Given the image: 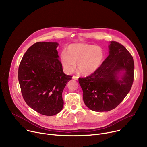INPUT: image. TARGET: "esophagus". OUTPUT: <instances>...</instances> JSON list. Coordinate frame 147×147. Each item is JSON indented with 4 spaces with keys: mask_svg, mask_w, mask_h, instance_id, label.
<instances>
[{
    "mask_svg": "<svg viewBox=\"0 0 147 147\" xmlns=\"http://www.w3.org/2000/svg\"><path fill=\"white\" fill-rule=\"evenodd\" d=\"M73 79H74V80H78V76H73Z\"/></svg>",
    "mask_w": 147,
    "mask_h": 147,
    "instance_id": "34e87169",
    "label": "esophagus"
}]
</instances>
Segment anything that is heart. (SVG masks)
Wrapping results in <instances>:
<instances>
[{"mask_svg": "<svg viewBox=\"0 0 147 147\" xmlns=\"http://www.w3.org/2000/svg\"><path fill=\"white\" fill-rule=\"evenodd\" d=\"M102 49L94 45L74 44L69 45L65 53H62L61 63L66 73L73 72L77 63L78 71L83 76L95 72L104 59Z\"/></svg>", "mask_w": 147, "mask_h": 147, "instance_id": "obj_1", "label": "heart"}]
</instances>
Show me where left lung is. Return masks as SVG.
Wrapping results in <instances>:
<instances>
[{
  "label": "left lung",
  "instance_id": "1",
  "mask_svg": "<svg viewBox=\"0 0 147 147\" xmlns=\"http://www.w3.org/2000/svg\"><path fill=\"white\" fill-rule=\"evenodd\" d=\"M109 55L97 70L79 78L83 92V101L91 110L109 111L117 107L132 88L134 76L132 56L123 45L110 42ZM125 73L119 80L117 75Z\"/></svg>",
  "mask_w": 147,
  "mask_h": 147
}]
</instances>
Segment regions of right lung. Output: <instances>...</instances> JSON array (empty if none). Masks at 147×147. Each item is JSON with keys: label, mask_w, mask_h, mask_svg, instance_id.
<instances>
[{"label": "right lung", "mask_w": 147, "mask_h": 147, "mask_svg": "<svg viewBox=\"0 0 147 147\" xmlns=\"http://www.w3.org/2000/svg\"><path fill=\"white\" fill-rule=\"evenodd\" d=\"M57 42H37L27 49L18 68V81L26 104L37 113L54 115L63 109L62 93L72 76L65 74Z\"/></svg>", "instance_id": "add662e5"}]
</instances>
